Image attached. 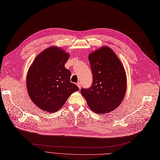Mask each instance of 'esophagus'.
<instances>
[{"label":"esophagus","mask_w":160,"mask_h":160,"mask_svg":"<svg viewBox=\"0 0 160 160\" xmlns=\"http://www.w3.org/2000/svg\"><path fill=\"white\" fill-rule=\"evenodd\" d=\"M77 85H78V87H79V89H81V82H78L77 83Z\"/></svg>","instance_id":"1"}]
</instances>
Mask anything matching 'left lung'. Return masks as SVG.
I'll use <instances>...</instances> for the list:
<instances>
[{"label":"left lung","instance_id":"1","mask_svg":"<svg viewBox=\"0 0 160 160\" xmlns=\"http://www.w3.org/2000/svg\"><path fill=\"white\" fill-rule=\"evenodd\" d=\"M88 59L93 82L90 88H81V94L95 113H108L121 104L125 95L127 78L123 66L107 46L90 53Z\"/></svg>","mask_w":160,"mask_h":160}]
</instances>
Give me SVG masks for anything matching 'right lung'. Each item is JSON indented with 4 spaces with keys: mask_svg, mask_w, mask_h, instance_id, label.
<instances>
[{
    "mask_svg": "<svg viewBox=\"0 0 160 160\" xmlns=\"http://www.w3.org/2000/svg\"><path fill=\"white\" fill-rule=\"evenodd\" d=\"M68 53L58 47H50L37 56L27 74L28 94L36 106L48 112L59 110L74 92L71 72L64 67Z\"/></svg>",
    "mask_w": 160,
    "mask_h": 160,
    "instance_id": "1",
    "label": "right lung"
}]
</instances>
